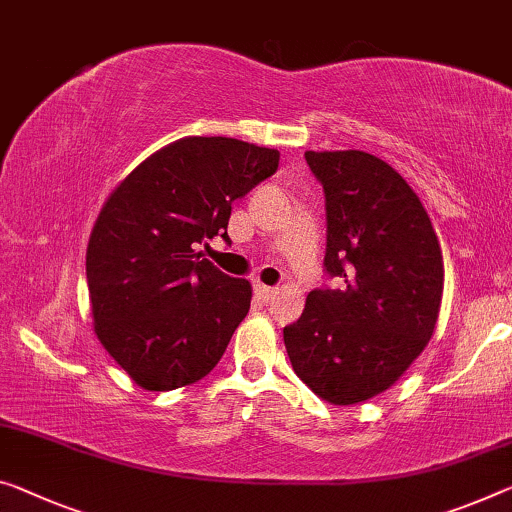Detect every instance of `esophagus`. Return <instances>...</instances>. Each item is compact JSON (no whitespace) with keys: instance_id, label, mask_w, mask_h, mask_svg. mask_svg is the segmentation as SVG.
Segmentation results:
<instances>
[{"instance_id":"34e87169","label":"esophagus","mask_w":512,"mask_h":512,"mask_svg":"<svg viewBox=\"0 0 512 512\" xmlns=\"http://www.w3.org/2000/svg\"><path fill=\"white\" fill-rule=\"evenodd\" d=\"M254 290L258 293V297H263L265 302H270V300H274V295L279 293L277 288H272V286H263V283H256L254 286Z\"/></svg>"}]
</instances>
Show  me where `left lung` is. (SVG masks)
<instances>
[{
    "instance_id": "8db88e82",
    "label": "left lung",
    "mask_w": 512,
    "mask_h": 512,
    "mask_svg": "<svg viewBox=\"0 0 512 512\" xmlns=\"http://www.w3.org/2000/svg\"><path fill=\"white\" fill-rule=\"evenodd\" d=\"M325 192V272L334 286L306 297L283 327L297 377L334 405L387 391L435 332L444 293L437 233L419 196L364 151H306Z\"/></svg>"
}]
</instances>
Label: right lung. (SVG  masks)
I'll return each mask as SVG.
<instances>
[{"label": "right lung", "instance_id": "1", "mask_svg": "<svg viewBox=\"0 0 512 512\" xmlns=\"http://www.w3.org/2000/svg\"><path fill=\"white\" fill-rule=\"evenodd\" d=\"M279 169V151L231 137H185L148 157L109 196L86 249L96 334L139 387L206 377L251 304L247 279L203 258L229 240L231 206Z\"/></svg>", "mask_w": 512, "mask_h": 512}]
</instances>
